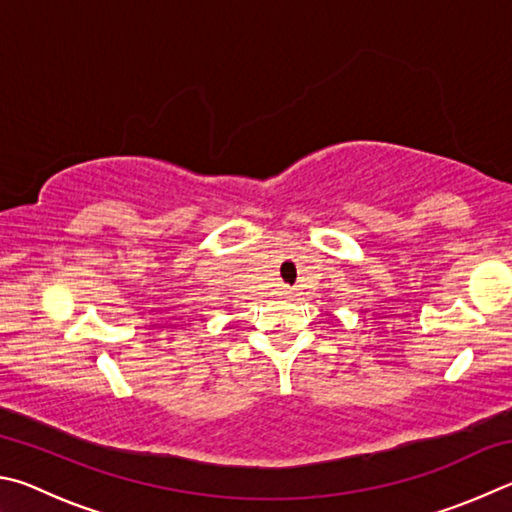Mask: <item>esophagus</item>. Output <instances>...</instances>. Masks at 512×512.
<instances>
[{
  "mask_svg": "<svg viewBox=\"0 0 512 512\" xmlns=\"http://www.w3.org/2000/svg\"><path fill=\"white\" fill-rule=\"evenodd\" d=\"M283 294H285V297H290L292 290H290V288H285V290H283Z\"/></svg>",
  "mask_w": 512,
  "mask_h": 512,
  "instance_id": "34e87169",
  "label": "esophagus"
}]
</instances>
